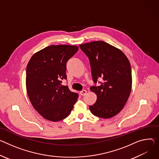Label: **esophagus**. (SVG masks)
Masks as SVG:
<instances>
[{
    "instance_id": "esophagus-1",
    "label": "esophagus",
    "mask_w": 159,
    "mask_h": 159,
    "mask_svg": "<svg viewBox=\"0 0 159 159\" xmlns=\"http://www.w3.org/2000/svg\"><path fill=\"white\" fill-rule=\"evenodd\" d=\"M80 94H81L82 96H84V95H85V94H86V93H87V91L84 89V90L81 91L80 92Z\"/></svg>"
}]
</instances>
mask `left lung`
<instances>
[{"instance_id": "1", "label": "left lung", "mask_w": 159, "mask_h": 159, "mask_svg": "<svg viewBox=\"0 0 159 159\" xmlns=\"http://www.w3.org/2000/svg\"><path fill=\"white\" fill-rule=\"evenodd\" d=\"M89 57L93 82L102 79L99 85L92 86L97 95L96 103L89 106L96 116L109 119L125 106L132 88L131 68L124 52L103 41H94L79 46Z\"/></svg>"}]
</instances>
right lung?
I'll use <instances>...</instances> for the list:
<instances>
[{
    "label": "right lung",
    "mask_w": 159,
    "mask_h": 159,
    "mask_svg": "<svg viewBox=\"0 0 159 159\" xmlns=\"http://www.w3.org/2000/svg\"><path fill=\"white\" fill-rule=\"evenodd\" d=\"M76 46L52 45L35 53L26 66V87L34 108L44 119L61 120L70 115L79 94L61 84L66 79V62Z\"/></svg>",
    "instance_id": "add662e5"
}]
</instances>
